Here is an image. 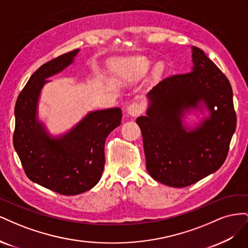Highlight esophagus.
<instances>
[{
	"mask_svg": "<svg viewBox=\"0 0 248 248\" xmlns=\"http://www.w3.org/2000/svg\"><path fill=\"white\" fill-rule=\"evenodd\" d=\"M127 112L131 117H138L142 112V107L141 104L139 102H132L130 106L127 108Z\"/></svg>",
	"mask_w": 248,
	"mask_h": 248,
	"instance_id": "1",
	"label": "esophagus"
}]
</instances>
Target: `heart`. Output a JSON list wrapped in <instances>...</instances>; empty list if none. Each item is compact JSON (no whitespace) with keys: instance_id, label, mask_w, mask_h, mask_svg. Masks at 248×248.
I'll return each instance as SVG.
<instances>
[{"instance_id":"1","label":"heart","mask_w":248,"mask_h":248,"mask_svg":"<svg viewBox=\"0 0 248 248\" xmlns=\"http://www.w3.org/2000/svg\"><path fill=\"white\" fill-rule=\"evenodd\" d=\"M118 65L121 66L125 70H131L132 72L141 74V73H145L148 70L150 62L146 58H129V59H124V60H121V61H119ZM154 69H155V72L157 73L160 72L162 69V65L160 63L156 64Z\"/></svg>"}]
</instances>
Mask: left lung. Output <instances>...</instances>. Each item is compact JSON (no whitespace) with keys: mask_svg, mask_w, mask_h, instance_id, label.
I'll use <instances>...</instances> for the list:
<instances>
[{"mask_svg":"<svg viewBox=\"0 0 248 248\" xmlns=\"http://www.w3.org/2000/svg\"><path fill=\"white\" fill-rule=\"evenodd\" d=\"M192 71L162 79L147 96V116L137 119L147 170L170 187H186L218 170L236 130L232 90L227 77L205 52L192 46ZM204 103L210 117L186 131V111Z\"/></svg>","mask_w":248,"mask_h":248,"instance_id":"1","label":"left lung"}]
</instances>
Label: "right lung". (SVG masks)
Returning a JSON list of instances; mask_svg holds the SVG:
<instances>
[{"label": "right lung", "mask_w": 248, "mask_h": 248, "mask_svg": "<svg viewBox=\"0 0 248 248\" xmlns=\"http://www.w3.org/2000/svg\"><path fill=\"white\" fill-rule=\"evenodd\" d=\"M79 49L43 64L19 93L14 108V149L31 181L63 196L85 192L99 182L106 163L104 144L121 124L119 108L90 111L70 131L48 136L37 119V106L46 78L68 67Z\"/></svg>", "instance_id": "obj_1"}]
</instances>
